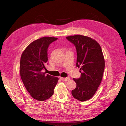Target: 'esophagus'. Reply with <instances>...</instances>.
Wrapping results in <instances>:
<instances>
[{"mask_svg": "<svg viewBox=\"0 0 126 126\" xmlns=\"http://www.w3.org/2000/svg\"><path fill=\"white\" fill-rule=\"evenodd\" d=\"M60 79L61 81H69L70 79L69 78H60Z\"/></svg>", "mask_w": 126, "mask_h": 126, "instance_id": "34e87169", "label": "esophagus"}]
</instances>
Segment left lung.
Here are the masks:
<instances>
[{"label": "left lung", "mask_w": 126, "mask_h": 126, "mask_svg": "<svg viewBox=\"0 0 126 126\" xmlns=\"http://www.w3.org/2000/svg\"><path fill=\"white\" fill-rule=\"evenodd\" d=\"M66 38L75 46L76 65L81 73L80 78L73 79L76 87L72 94L75 99L84 102L94 96L102 82L105 68L103 53L98 43L89 37L76 35Z\"/></svg>", "instance_id": "obj_1"}]
</instances>
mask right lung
<instances>
[{"mask_svg": "<svg viewBox=\"0 0 126 126\" xmlns=\"http://www.w3.org/2000/svg\"><path fill=\"white\" fill-rule=\"evenodd\" d=\"M58 38L43 37L32 42L21 57L20 74L24 87L33 99L44 101L54 93L59 78L43 72L47 62L48 45Z\"/></svg>", "mask_w": 126, "mask_h": 126, "instance_id": "right-lung-1", "label": "right lung"}]
</instances>
